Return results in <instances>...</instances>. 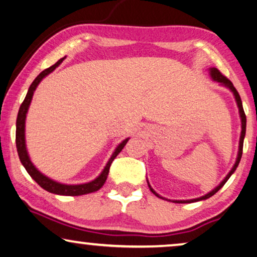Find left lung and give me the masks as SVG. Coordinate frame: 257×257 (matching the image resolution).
<instances>
[{"label":"left lung","mask_w":257,"mask_h":257,"mask_svg":"<svg viewBox=\"0 0 257 257\" xmlns=\"http://www.w3.org/2000/svg\"><path fill=\"white\" fill-rule=\"evenodd\" d=\"M209 73H210V77H212L213 80H215V82H219L222 84V85H224L226 87H228L231 92L234 93V97H235V100H236L237 103V107H238V112H240V117H241V124H242V131H241V137H240V144H238V153H237V158H236V161H235V165L233 166V168H231V171L229 172V173L227 174V177L223 179L222 181H221V184L217 186V187H215L213 189L212 192H209L208 194L203 195L201 196V198H198V199H193V200H174L173 202H177V203H189V202H195V201H200V200H206L210 198V196H213L215 193L219 191V189L222 188V186L226 184L228 179L230 178V175L234 173L235 170H236V167L238 166V164H240V160H241V157H242V150H243V139H244V136H245V125H247V118H245V113L243 111V106H242V101H241V97L240 94H238V92L236 91V89H235L233 83L230 82L229 79L227 78V77H224L222 73H221L219 70H217L216 68H210L209 69ZM147 184H149V181H147ZM149 187L151 189V192L153 193L154 195L158 196V198H161L164 199L163 196H160L158 193H156V191L151 187L150 184H149Z\"/></svg>","instance_id":"left-lung-1"}]
</instances>
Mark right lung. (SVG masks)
Returning a JSON list of instances; mask_svg holds the SVG:
<instances>
[{"instance_id":"1","label":"right lung","mask_w":257,"mask_h":257,"mask_svg":"<svg viewBox=\"0 0 257 257\" xmlns=\"http://www.w3.org/2000/svg\"><path fill=\"white\" fill-rule=\"evenodd\" d=\"M63 59H59V61L54 64L50 68L45 69L44 71H42L40 75H38L31 85L28 90V93L26 98H24L23 103L21 104L20 110H19V114H17V119H16V149H17V153H19L20 160L22 165L26 168L28 173L31 178L34 179L35 181L37 182L38 185L41 186L42 188L45 189V191L54 193V194H58V195H71V196H76V195H84V194H89V193L96 192L98 189L103 187V185L105 184L107 179V174L108 171H110V166L112 164V161L114 160V158L118 156L119 153L121 152V150L124 149V146L126 145V143L128 142V138L125 139L124 142H121L119 145L117 146V149L114 150L113 154H112L110 160L107 161L106 166L103 170V172L99 174V177L94 179V180L87 182V184H82V185H64V184H59L57 181L51 180L50 178L45 177L44 174H42L40 171L37 170L36 167L34 166V164L31 163L29 154L27 152V147H26V118H27V112L28 108H29V105L31 103V99H33L34 92L36 90V87L42 79L44 78L45 76H48L49 73L54 71V70L57 68V66L61 64L63 62Z\"/></svg>"}]
</instances>
